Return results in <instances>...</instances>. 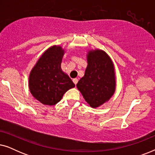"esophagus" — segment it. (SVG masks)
Listing matches in <instances>:
<instances>
[{
	"instance_id": "34e87169",
	"label": "esophagus",
	"mask_w": 155,
	"mask_h": 155,
	"mask_svg": "<svg viewBox=\"0 0 155 155\" xmlns=\"http://www.w3.org/2000/svg\"><path fill=\"white\" fill-rule=\"evenodd\" d=\"M73 82H74V84H76L78 83V80L77 79V78H75V79H73Z\"/></svg>"
}]
</instances>
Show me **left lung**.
<instances>
[{"label": "left lung", "instance_id": "1", "mask_svg": "<svg viewBox=\"0 0 155 155\" xmlns=\"http://www.w3.org/2000/svg\"><path fill=\"white\" fill-rule=\"evenodd\" d=\"M77 87L91 107H98L107 101L115 92L114 66L110 57L101 50L89 51L87 67Z\"/></svg>", "mask_w": 155, "mask_h": 155}]
</instances>
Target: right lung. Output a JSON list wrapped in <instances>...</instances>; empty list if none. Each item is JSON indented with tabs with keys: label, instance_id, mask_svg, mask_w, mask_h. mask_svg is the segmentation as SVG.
<instances>
[{
	"label": "right lung",
	"instance_id": "obj_1",
	"mask_svg": "<svg viewBox=\"0 0 155 155\" xmlns=\"http://www.w3.org/2000/svg\"><path fill=\"white\" fill-rule=\"evenodd\" d=\"M63 54L64 50L61 46H51L40 57L29 75L31 94L43 104L55 105L65 92L75 87L68 75L61 70Z\"/></svg>",
	"mask_w": 155,
	"mask_h": 155
}]
</instances>
